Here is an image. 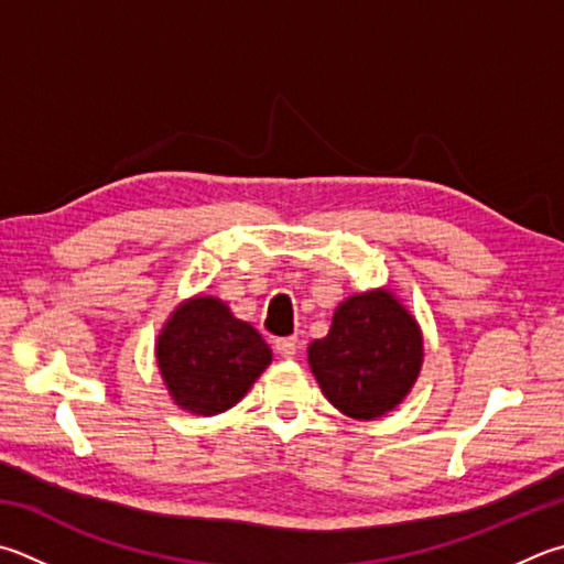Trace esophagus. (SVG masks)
<instances>
[{
  "mask_svg": "<svg viewBox=\"0 0 564 564\" xmlns=\"http://www.w3.org/2000/svg\"><path fill=\"white\" fill-rule=\"evenodd\" d=\"M295 350H299V343H295V337H281V340H275V352L285 357V360L295 357Z\"/></svg>",
  "mask_w": 564,
  "mask_h": 564,
  "instance_id": "1",
  "label": "esophagus"
}]
</instances>
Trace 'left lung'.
Returning <instances> with one entry per match:
<instances>
[{
  "mask_svg": "<svg viewBox=\"0 0 564 564\" xmlns=\"http://www.w3.org/2000/svg\"><path fill=\"white\" fill-rule=\"evenodd\" d=\"M422 357L419 325L389 291L340 303L330 333L308 347L311 370L327 402L352 419H377L402 402Z\"/></svg>",
  "mask_w": 564,
  "mask_h": 564,
  "instance_id": "obj_1",
  "label": "left lung"
}]
</instances>
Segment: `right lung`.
Listing matches in <instances>:
<instances>
[{
    "mask_svg": "<svg viewBox=\"0 0 564 564\" xmlns=\"http://www.w3.org/2000/svg\"><path fill=\"white\" fill-rule=\"evenodd\" d=\"M269 362L271 347L259 330L209 295L180 305L158 340L162 380L192 414L227 412Z\"/></svg>",
    "mask_w": 564,
    "mask_h": 564,
    "instance_id": "obj_1",
    "label": "right lung"
}]
</instances>
